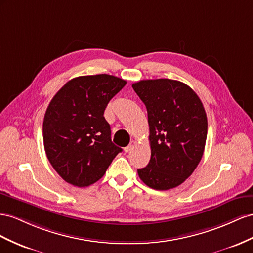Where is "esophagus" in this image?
Wrapping results in <instances>:
<instances>
[{"instance_id": "34e87169", "label": "esophagus", "mask_w": 253, "mask_h": 253, "mask_svg": "<svg viewBox=\"0 0 253 253\" xmlns=\"http://www.w3.org/2000/svg\"><path fill=\"white\" fill-rule=\"evenodd\" d=\"M134 145H135V142H134V141H131L130 143H129V145H128V146H126V147L124 148V151H125V153H129V151H130V150L134 147Z\"/></svg>"}]
</instances>
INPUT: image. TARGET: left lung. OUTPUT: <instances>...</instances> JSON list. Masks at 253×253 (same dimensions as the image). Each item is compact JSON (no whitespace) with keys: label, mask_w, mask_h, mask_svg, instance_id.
Instances as JSON below:
<instances>
[{"label":"left lung","mask_w":253,"mask_h":253,"mask_svg":"<svg viewBox=\"0 0 253 253\" xmlns=\"http://www.w3.org/2000/svg\"><path fill=\"white\" fill-rule=\"evenodd\" d=\"M132 88L146 106L151 149L139 177L151 189H174L203 158L208 133L204 105L189 85L174 79L140 81Z\"/></svg>","instance_id":"obj_1"}]
</instances>
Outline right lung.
I'll return each mask as SVG.
<instances>
[{
  "instance_id": "add662e5",
  "label": "right lung",
  "mask_w": 253,
  "mask_h": 253,
  "mask_svg": "<svg viewBox=\"0 0 253 253\" xmlns=\"http://www.w3.org/2000/svg\"><path fill=\"white\" fill-rule=\"evenodd\" d=\"M126 81L98 74L71 79L56 93L43 120L49 163L70 184L89 186L102 178L122 148L111 141L104 112Z\"/></svg>"
}]
</instances>
